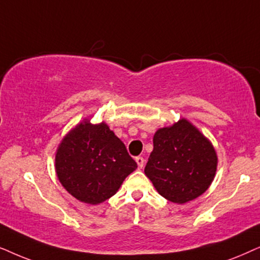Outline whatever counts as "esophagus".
Masks as SVG:
<instances>
[{
    "mask_svg": "<svg viewBox=\"0 0 260 260\" xmlns=\"http://www.w3.org/2000/svg\"><path fill=\"white\" fill-rule=\"evenodd\" d=\"M136 161H137L138 166H139V169H143L144 162H145V159H144L143 157H137V158H136Z\"/></svg>",
    "mask_w": 260,
    "mask_h": 260,
    "instance_id": "obj_1",
    "label": "esophagus"
}]
</instances>
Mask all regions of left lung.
Instances as JSON below:
<instances>
[{
    "label": "left lung",
    "mask_w": 260,
    "mask_h": 260,
    "mask_svg": "<svg viewBox=\"0 0 260 260\" xmlns=\"http://www.w3.org/2000/svg\"><path fill=\"white\" fill-rule=\"evenodd\" d=\"M216 165L212 144L182 119L174 126L155 132L153 151L145 166V174L162 197L182 205L208 189Z\"/></svg>",
    "instance_id": "8db88e82"
}]
</instances>
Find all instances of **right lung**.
<instances>
[{
    "mask_svg": "<svg viewBox=\"0 0 260 260\" xmlns=\"http://www.w3.org/2000/svg\"><path fill=\"white\" fill-rule=\"evenodd\" d=\"M138 168L126 146L106 123L84 121L61 141L55 171L65 189L82 202L98 205L115 192Z\"/></svg>",
    "mask_w": 260,
    "mask_h": 260,
    "instance_id": "add662e5",
    "label": "right lung"
}]
</instances>
